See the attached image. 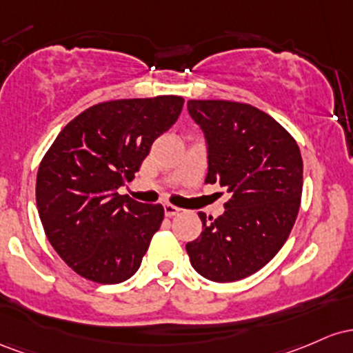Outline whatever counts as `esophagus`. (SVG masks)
I'll list each match as a JSON object with an SVG mask.
<instances>
[{"instance_id":"esophagus-1","label":"esophagus","mask_w":353,"mask_h":353,"mask_svg":"<svg viewBox=\"0 0 353 353\" xmlns=\"http://www.w3.org/2000/svg\"><path fill=\"white\" fill-rule=\"evenodd\" d=\"M163 208H165V215L166 216H175L181 212V208H178V207H175V205H170V203H166Z\"/></svg>"}]
</instances>
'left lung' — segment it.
I'll list each match as a JSON object with an SVG mask.
<instances>
[{"label":"left lung","mask_w":353,"mask_h":353,"mask_svg":"<svg viewBox=\"0 0 353 353\" xmlns=\"http://www.w3.org/2000/svg\"><path fill=\"white\" fill-rule=\"evenodd\" d=\"M208 141V175L230 198L187 243L193 268L212 282H236L265 267L287 241L302 200L303 163L290 133L270 114L227 100H190Z\"/></svg>","instance_id":"left-lung-1"}]
</instances>
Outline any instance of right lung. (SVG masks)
<instances>
[{
    "instance_id": "add662e5",
    "label": "right lung",
    "mask_w": 353,
    "mask_h": 353,
    "mask_svg": "<svg viewBox=\"0 0 353 353\" xmlns=\"http://www.w3.org/2000/svg\"><path fill=\"white\" fill-rule=\"evenodd\" d=\"M183 103L175 94L98 103L45 153L37 176L39 219L51 247L78 275L120 283L140 268L165 210L117 190L133 180Z\"/></svg>"
}]
</instances>
